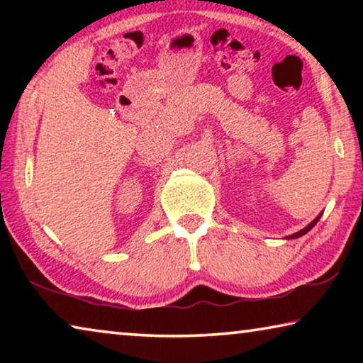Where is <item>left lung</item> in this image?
I'll return each mask as SVG.
<instances>
[{"label": "left lung", "instance_id": "obj_1", "mask_svg": "<svg viewBox=\"0 0 363 363\" xmlns=\"http://www.w3.org/2000/svg\"><path fill=\"white\" fill-rule=\"evenodd\" d=\"M318 219H320V216H318L317 219H314V220H312V223H311L309 225H307V227H304V229H303V230H299V232H296V233H293V235H291L290 238H294V237H301V235H304V233H306V232H309V230L312 229V227H314V225L317 224V220H318Z\"/></svg>", "mask_w": 363, "mask_h": 363}]
</instances>
